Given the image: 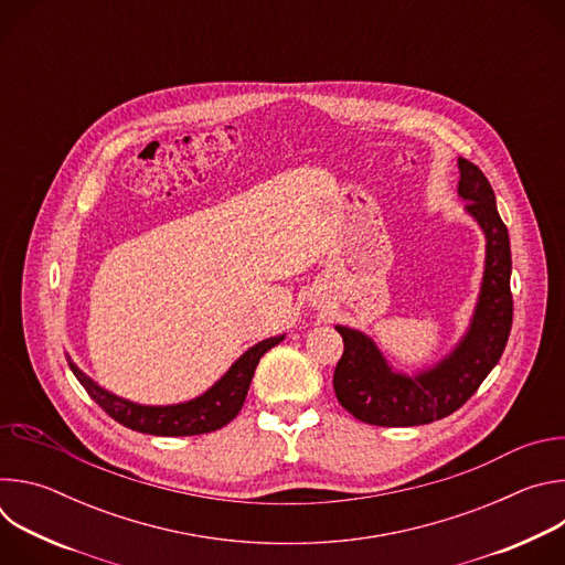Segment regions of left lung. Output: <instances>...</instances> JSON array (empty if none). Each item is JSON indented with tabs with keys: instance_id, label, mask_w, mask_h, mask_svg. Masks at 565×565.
Segmentation results:
<instances>
[{
	"instance_id": "obj_1",
	"label": "left lung",
	"mask_w": 565,
	"mask_h": 565,
	"mask_svg": "<svg viewBox=\"0 0 565 565\" xmlns=\"http://www.w3.org/2000/svg\"><path fill=\"white\" fill-rule=\"evenodd\" d=\"M458 170L465 210L488 238L486 275L471 324L443 362L416 377L391 371L364 333L335 327L344 340V353L333 373V388L340 405L366 425L418 427L447 418L478 391L505 351L512 331L510 234L486 174L467 158H458Z\"/></svg>"
}]
</instances>
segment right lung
<instances>
[{
  "label": "right lung",
  "mask_w": 565,
  "mask_h": 565,
  "mask_svg": "<svg viewBox=\"0 0 565 565\" xmlns=\"http://www.w3.org/2000/svg\"><path fill=\"white\" fill-rule=\"evenodd\" d=\"M284 340V335L268 338L253 349H248L241 355L230 371L203 395L183 402V405H170V407H145L129 402L125 397H118L103 386H98L92 377H87L79 371L71 358L68 366L73 375L85 386V391L98 402V407L105 409L116 423L125 425L127 429L151 434V436H199L210 434L221 427H225L236 414L241 412L255 375V369L264 353H268L273 347H277Z\"/></svg>",
  "instance_id": "obj_1"
}]
</instances>
